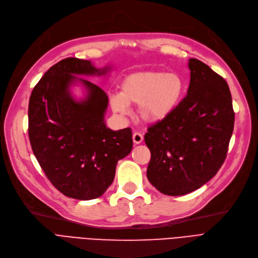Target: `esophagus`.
<instances>
[{
    "label": "esophagus",
    "mask_w": 258,
    "mask_h": 258,
    "mask_svg": "<svg viewBox=\"0 0 258 258\" xmlns=\"http://www.w3.org/2000/svg\"><path fill=\"white\" fill-rule=\"evenodd\" d=\"M132 140H133V143H135V144H141V143L143 142L144 138H143V135H142V133H140V132H136V133H133Z\"/></svg>",
    "instance_id": "1"
}]
</instances>
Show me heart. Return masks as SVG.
Segmentation results:
<instances>
[{
  "instance_id": "1",
  "label": "heart",
  "mask_w": 258,
  "mask_h": 258,
  "mask_svg": "<svg viewBox=\"0 0 258 258\" xmlns=\"http://www.w3.org/2000/svg\"><path fill=\"white\" fill-rule=\"evenodd\" d=\"M184 81L178 74L161 71H142L127 75L119 94L110 97L112 110L120 115L129 113L128 105H139L141 118L156 123L177 109L184 93Z\"/></svg>"
}]
</instances>
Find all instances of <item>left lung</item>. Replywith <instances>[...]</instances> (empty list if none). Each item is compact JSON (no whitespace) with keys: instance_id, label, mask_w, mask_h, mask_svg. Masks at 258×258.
<instances>
[{"instance_id":"1","label":"left lung","mask_w":258,"mask_h":258,"mask_svg":"<svg viewBox=\"0 0 258 258\" xmlns=\"http://www.w3.org/2000/svg\"><path fill=\"white\" fill-rule=\"evenodd\" d=\"M187 95L171 114L148 128L149 182L168 196H182L209 182L226 158L235 113L226 81L190 58Z\"/></svg>"}]
</instances>
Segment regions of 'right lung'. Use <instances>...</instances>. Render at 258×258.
<instances>
[{
  "instance_id": "1",
  "label": "right lung",
  "mask_w": 258,
  "mask_h": 258,
  "mask_svg": "<svg viewBox=\"0 0 258 258\" xmlns=\"http://www.w3.org/2000/svg\"><path fill=\"white\" fill-rule=\"evenodd\" d=\"M89 60L66 58L49 68L35 86L28 105V137L35 157L50 183L67 197H100L114 180L116 164L132 150L130 128L106 126V92L76 75H105ZM80 82L87 95L70 93Z\"/></svg>"
}]
</instances>
